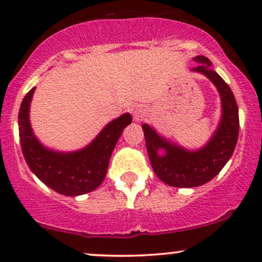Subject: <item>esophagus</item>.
Segmentation results:
<instances>
[{
  "label": "esophagus",
  "mask_w": 262,
  "mask_h": 262,
  "mask_svg": "<svg viewBox=\"0 0 262 262\" xmlns=\"http://www.w3.org/2000/svg\"><path fill=\"white\" fill-rule=\"evenodd\" d=\"M130 113L133 116L134 121H140V119H143L146 116V108L141 106V104H135V106L130 108Z\"/></svg>",
  "instance_id": "34e87169"
}]
</instances>
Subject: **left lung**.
Listing matches in <instances>:
<instances>
[{"label":"left lung","mask_w":262,"mask_h":262,"mask_svg":"<svg viewBox=\"0 0 262 262\" xmlns=\"http://www.w3.org/2000/svg\"><path fill=\"white\" fill-rule=\"evenodd\" d=\"M193 60L198 66L192 73L206 76L221 96V121L209 140L202 148L191 150L162 137L146 123L141 125L155 175L172 187H197L214 179L233 155L239 135V111L230 87L215 73L208 58L197 55Z\"/></svg>","instance_id":"1"}]
</instances>
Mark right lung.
I'll list each match as a JSON object with an SVG mask.
<instances>
[{
  "instance_id": "obj_1",
  "label": "right lung",
  "mask_w": 262,
  "mask_h": 262,
  "mask_svg": "<svg viewBox=\"0 0 262 262\" xmlns=\"http://www.w3.org/2000/svg\"><path fill=\"white\" fill-rule=\"evenodd\" d=\"M34 91L33 87L25 96L18 113L19 140L27 165L44 185L60 194L76 197L95 191L106 177L111 155L123 129L132 123V116L123 113L111 121L85 148L59 151L41 144L33 132L29 110Z\"/></svg>"
}]
</instances>
